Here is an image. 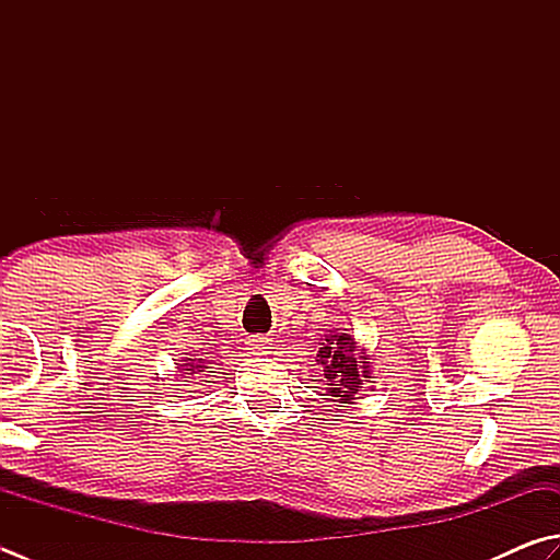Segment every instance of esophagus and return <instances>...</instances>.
<instances>
[{
  "instance_id": "34e87169",
  "label": "esophagus",
  "mask_w": 560,
  "mask_h": 560,
  "mask_svg": "<svg viewBox=\"0 0 560 560\" xmlns=\"http://www.w3.org/2000/svg\"><path fill=\"white\" fill-rule=\"evenodd\" d=\"M248 348H250V353H268L270 341L268 339H248Z\"/></svg>"
}]
</instances>
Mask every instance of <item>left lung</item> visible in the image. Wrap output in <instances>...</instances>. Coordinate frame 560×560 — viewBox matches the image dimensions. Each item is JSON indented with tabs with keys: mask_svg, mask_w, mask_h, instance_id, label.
Instances as JSON below:
<instances>
[{
	"mask_svg": "<svg viewBox=\"0 0 560 560\" xmlns=\"http://www.w3.org/2000/svg\"><path fill=\"white\" fill-rule=\"evenodd\" d=\"M316 361L324 368L326 393L339 397L336 402L341 407L355 405L361 387L373 377L371 355L346 329L324 334Z\"/></svg>",
	"mask_w": 560,
	"mask_h": 560,
	"instance_id": "8db88e82",
	"label": "left lung"
}]
</instances>
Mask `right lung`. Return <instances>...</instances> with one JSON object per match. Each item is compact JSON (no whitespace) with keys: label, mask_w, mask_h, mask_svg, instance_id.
<instances>
[{"label":"right lung","mask_w":560,"mask_h":560,"mask_svg":"<svg viewBox=\"0 0 560 560\" xmlns=\"http://www.w3.org/2000/svg\"><path fill=\"white\" fill-rule=\"evenodd\" d=\"M177 365H180V373H185L187 377H197V375L209 373V371H207L209 365H207L205 358H195L192 353H185V358H183V361L177 363Z\"/></svg>","instance_id":"add662e5"}]
</instances>
